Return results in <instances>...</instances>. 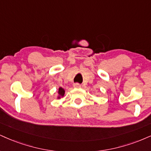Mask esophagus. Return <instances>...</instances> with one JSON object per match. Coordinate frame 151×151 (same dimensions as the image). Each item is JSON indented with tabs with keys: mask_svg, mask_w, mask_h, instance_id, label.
Returning <instances> with one entry per match:
<instances>
[{
	"mask_svg": "<svg viewBox=\"0 0 151 151\" xmlns=\"http://www.w3.org/2000/svg\"><path fill=\"white\" fill-rule=\"evenodd\" d=\"M73 87H75V88H79V87H81V85L78 84V83H75V84L73 85Z\"/></svg>",
	"mask_w": 151,
	"mask_h": 151,
	"instance_id": "obj_1",
	"label": "esophagus"
}]
</instances>
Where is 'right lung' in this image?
<instances>
[{"label": "right lung", "instance_id": "1", "mask_svg": "<svg viewBox=\"0 0 151 151\" xmlns=\"http://www.w3.org/2000/svg\"><path fill=\"white\" fill-rule=\"evenodd\" d=\"M58 95L57 96V99H61V98H63L64 96V94H65V90L64 89H63L62 87H59L58 89Z\"/></svg>", "mask_w": 151, "mask_h": 151}]
</instances>
